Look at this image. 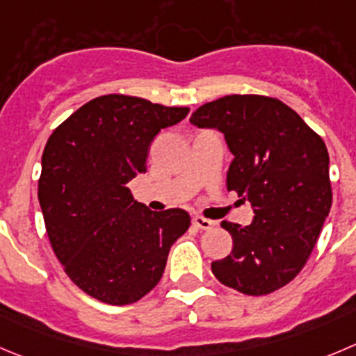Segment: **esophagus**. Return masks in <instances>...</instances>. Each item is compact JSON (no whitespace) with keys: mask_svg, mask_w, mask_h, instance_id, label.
<instances>
[{"mask_svg":"<svg viewBox=\"0 0 356 356\" xmlns=\"http://www.w3.org/2000/svg\"><path fill=\"white\" fill-rule=\"evenodd\" d=\"M192 223H194L197 229H202V231H209L215 223L211 222V220L208 218H202V216H194V220H192Z\"/></svg>","mask_w":356,"mask_h":356,"instance_id":"obj_1","label":"esophagus"}]
</instances>
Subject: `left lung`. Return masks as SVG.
<instances>
[{"label":"left lung","mask_w":356,"mask_h":356,"mask_svg":"<svg viewBox=\"0 0 356 356\" xmlns=\"http://www.w3.org/2000/svg\"><path fill=\"white\" fill-rule=\"evenodd\" d=\"M191 122L218 129L234 155L227 191L252 204L253 222L223 220L232 252L211 270L225 286L266 296L302 270L332 206L323 140L290 106L255 94H232L199 106Z\"/></svg>","instance_id":"left-lung-1"}]
</instances>
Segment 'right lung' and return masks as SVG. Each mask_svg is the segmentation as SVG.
<instances>
[{
	"instance_id": "add662e5",
	"label": "right lung",
	"mask_w": 356,
	"mask_h": 356,
	"mask_svg": "<svg viewBox=\"0 0 356 356\" xmlns=\"http://www.w3.org/2000/svg\"><path fill=\"white\" fill-rule=\"evenodd\" d=\"M188 108L124 94L96 97L50 134L38 199L54 253L71 282L101 302L124 306L159 282L191 216L136 202L127 184L147 171L148 147Z\"/></svg>"
}]
</instances>
